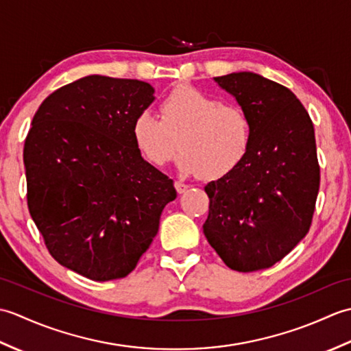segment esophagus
Returning a JSON list of instances; mask_svg holds the SVG:
<instances>
[{
	"mask_svg": "<svg viewBox=\"0 0 351 351\" xmlns=\"http://www.w3.org/2000/svg\"><path fill=\"white\" fill-rule=\"evenodd\" d=\"M175 189H176V191L180 193V195H182V193H185L189 190V185L187 184H184V182H180V181H176L175 182Z\"/></svg>",
	"mask_w": 351,
	"mask_h": 351,
	"instance_id": "1",
	"label": "esophagus"
}]
</instances>
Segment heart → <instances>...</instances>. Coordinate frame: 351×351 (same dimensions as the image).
Here are the masks:
<instances>
[{"label":"heart","instance_id":"obj_1","mask_svg":"<svg viewBox=\"0 0 351 351\" xmlns=\"http://www.w3.org/2000/svg\"><path fill=\"white\" fill-rule=\"evenodd\" d=\"M176 137L182 173L214 180L230 173L244 160L252 122L241 107L223 104L193 86H181L164 98L161 119L145 110L132 122L134 143L155 167H164L173 158Z\"/></svg>","mask_w":351,"mask_h":351}]
</instances>
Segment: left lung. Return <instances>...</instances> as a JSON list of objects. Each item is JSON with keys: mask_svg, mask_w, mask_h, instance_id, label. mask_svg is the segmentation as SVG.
I'll return each mask as SVG.
<instances>
[{"mask_svg": "<svg viewBox=\"0 0 351 351\" xmlns=\"http://www.w3.org/2000/svg\"><path fill=\"white\" fill-rule=\"evenodd\" d=\"M214 81L247 111L252 138L240 166L205 187L204 234L229 268L263 270L287 256L311 228L319 189L314 125L289 88L258 73Z\"/></svg>", "mask_w": 351, "mask_h": 351, "instance_id": "left-lung-1", "label": "left lung"}]
</instances>
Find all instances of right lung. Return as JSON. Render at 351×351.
Here are the masks:
<instances>
[{
  "instance_id": "add662e5",
  "label": "right lung",
  "mask_w": 351,
  "mask_h": 351,
  "mask_svg": "<svg viewBox=\"0 0 351 351\" xmlns=\"http://www.w3.org/2000/svg\"><path fill=\"white\" fill-rule=\"evenodd\" d=\"M138 80L88 75L51 93L24 145L27 202L58 264L96 282L136 268L176 197L143 160L132 122L154 102Z\"/></svg>"
}]
</instances>
